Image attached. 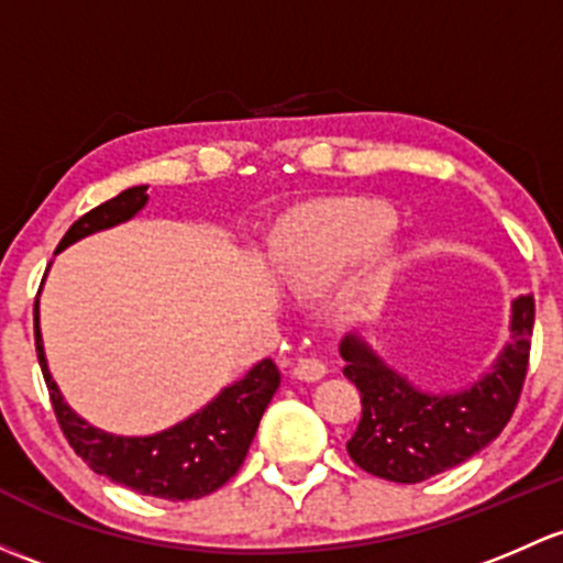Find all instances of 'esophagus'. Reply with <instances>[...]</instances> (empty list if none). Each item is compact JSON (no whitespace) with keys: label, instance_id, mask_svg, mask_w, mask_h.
<instances>
[{"label":"esophagus","instance_id":"esophagus-1","mask_svg":"<svg viewBox=\"0 0 563 563\" xmlns=\"http://www.w3.org/2000/svg\"><path fill=\"white\" fill-rule=\"evenodd\" d=\"M327 375V364L321 358L310 356V358H299L297 366H294V377L305 383H316Z\"/></svg>","mask_w":563,"mask_h":563}]
</instances>
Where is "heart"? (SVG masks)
<instances>
[{"mask_svg":"<svg viewBox=\"0 0 563 563\" xmlns=\"http://www.w3.org/2000/svg\"><path fill=\"white\" fill-rule=\"evenodd\" d=\"M394 229V210L369 199L301 212L275 236V272L294 291H323L380 251ZM396 275L399 262L390 253H377L347 286V307L356 312L383 307Z\"/></svg>","mask_w":563,"mask_h":563,"instance_id":"obj_1","label":"heart"}]
</instances>
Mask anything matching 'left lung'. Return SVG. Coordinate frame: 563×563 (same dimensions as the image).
<instances>
[{
	"label": "left lung",
	"mask_w": 563,
	"mask_h": 563,
	"mask_svg": "<svg viewBox=\"0 0 563 563\" xmlns=\"http://www.w3.org/2000/svg\"><path fill=\"white\" fill-rule=\"evenodd\" d=\"M534 299L512 301L510 342L490 369L459 390H423L388 366L358 334L340 342L345 377L361 394V421L347 453L390 483H421L464 464L501 434L526 380Z\"/></svg>",
	"instance_id": "left-lung-1"
}]
</instances>
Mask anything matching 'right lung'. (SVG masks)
I'll use <instances>...</instances> for the list:
<instances>
[{"label": "right lung", "mask_w": 563, "mask_h": 563, "mask_svg": "<svg viewBox=\"0 0 563 563\" xmlns=\"http://www.w3.org/2000/svg\"><path fill=\"white\" fill-rule=\"evenodd\" d=\"M145 205L147 186L126 188L110 202L93 207L91 212L78 218L62 236L56 253L82 236L132 221ZM34 345H37L45 386L51 390L53 412L73 451L97 475L110 477L112 483L126 485L142 496L169 501L202 499L232 481L256 437L266 405L280 386V372L272 364V358H264L242 380L223 388L216 399L207 401L202 410L188 416L186 421L147 437H121L82 421L64 401L62 390L47 369L43 331H40V299L34 301Z\"/></svg>", "instance_id": "right-lung-1"}]
</instances>
